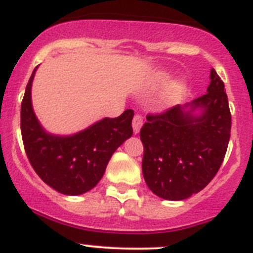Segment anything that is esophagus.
Instances as JSON below:
<instances>
[{
  "label": "esophagus",
  "instance_id": "1",
  "mask_svg": "<svg viewBox=\"0 0 253 253\" xmlns=\"http://www.w3.org/2000/svg\"><path fill=\"white\" fill-rule=\"evenodd\" d=\"M143 125V118L140 115H134L133 118V131L134 134H138Z\"/></svg>",
  "mask_w": 253,
  "mask_h": 253
}]
</instances>
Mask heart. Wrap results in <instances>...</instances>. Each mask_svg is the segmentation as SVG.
Returning <instances> with one entry per match:
<instances>
[{
	"label": "heart",
	"instance_id": "b5f03b06",
	"mask_svg": "<svg viewBox=\"0 0 253 253\" xmlns=\"http://www.w3.org/2000/svg\"><path fill=\"white\" fill-rule=\"evenodd\" d=\"M167 80H168V79H167L166 76H162L161 78V81H167ZM184 89H185V85L183 84V83H175V84H173L172 87H170V91H169V99H170V100H175V99H178L180 95L183 94Z\"/></svg>",
	"mask_w": 253,
	"mask_h": 253
}]
</instances>
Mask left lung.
<instances>
[{
	"instance_id": "obj_1",
	"label": "left lung",
	"mask_w": 253,
	"mask_h": 253,
	"mask_svg": "<svg viewBox=\"0 0 253 253\" xmlns=\"http://www.w3.org/2000/svg\"><path fill=\"white\" fill-rule=\"evenodd\" d=\"M207 94L147 115L140 129L143 175L155 196L183 201L202 191L217 174L227 152L231 113L224 84L211 70Z\"/></svg>"
}]
</instances>
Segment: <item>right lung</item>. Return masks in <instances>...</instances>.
I'll return each instance as SVG.
<instances>
[{"mask_svg": "<svg viewBox=\"0 0 253 253\" xmlns=\"http://www.w3.org/2000/svg\"><path fill=\"white\" fill-rule=\"evenodd\" d=\"M35 68L21 104V134L27 158L37 175L65 196L86 193L105 173L111 155L133 134L134 111L104 118L73 135H55L42 128L32 109Z\"/></svg>", "mask_w": 253, "mask_h": 253, "instance_id": "add662e5", "label": "right lung"}]
</instances>
